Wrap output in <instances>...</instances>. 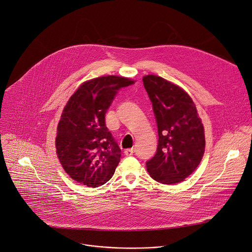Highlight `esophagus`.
Returning a JSON list of instances; mask_svg holds the SVG:
<instances>
[{
	"instance_id": "obj_1",
	"label": "esophagus",
	"mask_w": 252,
	"mask_h": 252,
	"mask_svg": "<svg viewBox=\"0 0 252 252\" xmlns=\"http://www.w3.org/2000/svg\"><path fill=\"white\" fill-rule=\"evenodd\" d=\"M133 152H134V149H133V148H127V149H126V150H125V154H126V155H127V156L132 155V154H133Z\"/></svg>"
}]
</instances>
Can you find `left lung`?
I'll list each match as a JSON object with an SVG mask.
<instances>
[{
  "mask_svg": "<svg viewBox=\"0 0 252 252\" xmlns=\"http://www.w3.org/2000/svg\"><path fill=\"white\" fill-rule=\"evenodd\" d=\"M158 128L155 155L146 162L152 179L176 184L191 175L205 152V132L196 106L179 86L156 75L142 78Z\"/></svg>",
  "mask_w": 252,
  "mask_h": 252,
  "instance_id": "left-lung-1",
  "label": "left lung"
}]
</instances>
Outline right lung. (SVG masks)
<instances>
[{"label": "right lung", "mask_w": 252, "mask_h": 252, "mask_svg": "<svg viewBox=\"0 0 252 252\" xmlns=\"http://www.w3.org/2000/svg\"><path fill=\"white\" fill-rule=\"evenodd\" d=\"M132 84L128 78L114 75L86 81L64 107L57 126L56 153L76 182L95 188L113 177L122 150L106 126L105 116L119 90Z\"/></svg>", "instance_id": "right-lung-1"}]
</instances>
